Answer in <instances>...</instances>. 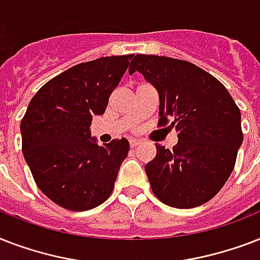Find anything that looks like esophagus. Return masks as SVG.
I'll use <instances>...</instances> for the list:
<instances>
[{"mask_svg":"<svg viewBox=\"0 0 260 260\" xmlns=\"http://www.w3.org/2000/svg\"><path fill=\"white\" fill-rule=\"evenodd\" d=\"M142 144V140L140 139H129V146L132 147V148H136V147H139Z\"/></svg>","mask_w":260,"mask_h":260,"instance_id":"34e87169","label":"esophagus"}]
</instances>
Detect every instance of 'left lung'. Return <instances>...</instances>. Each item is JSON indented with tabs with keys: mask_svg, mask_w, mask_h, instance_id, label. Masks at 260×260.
Returning a JSON list of instances; mask_svg holds the SVG:
<instances>
[{
	"mask_svg": "<svg viewBox=\"0 0 260 260\" xmlns=\"http://www.w3.org/2000/svg\"><path fill=\"white\" fill-rule=\"evenodd\" d=\"M139 71L159 95V125L177 129L173 150L156 144L146 173L156 197L169 206L190 209L221 190L243 143L242 114L218 79L190 62L139 54L129 74Z\"/></svg>",
	"mask_w": 260,
	"mask_h": 260,
	"instance_id": "8db88e82",
	"label": "left lung"
}]
</instances>
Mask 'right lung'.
<instances>
[{
    "mask_svg": "<svg viewBox=\"0 0 260 260\" xmlns=\"http://www.w3.org/2000/svg\"><path fill=\"white\" fill-rule=\"evenodd\" d=\"M132 55L71 67L44 85L21 120L22 154L39 189L69 210L93 209L112 194L129 151L125 138L98 146L94 116L105 113Z\"/></svg>",
    "mask_w": 260,
    "mask_h": 260,
    "instance_id": "1",
    "label": "right lung"
}]
</instances>
